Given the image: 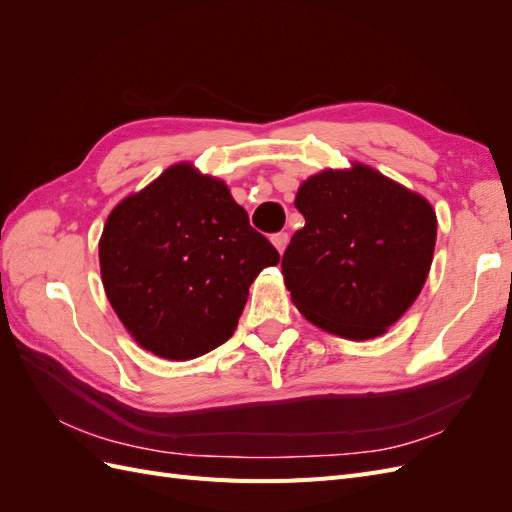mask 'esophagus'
Listing matches in <instances>:
<instances>
[{
    "label": "esophagus",
    "mask_w": 512,
    "mask_h": 512,
    "mask_svg": "<svg viewBox=\"0 0 512 512\" xmlns=\"http://www.w3.org/2000/svg\"><path fill=\"white\" fill-rule=\"evenodd\" d=\"M271 243L277 247V252L284 254L286 245H288V232H275V235L271 237Z\"/></svg>",
    "instance_id": "1"
}]
</instances>
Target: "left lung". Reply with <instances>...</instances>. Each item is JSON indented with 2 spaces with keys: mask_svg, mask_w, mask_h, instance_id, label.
Masks as SVG:
<instances>
[{
  "mask_svg": "<svg viewBox=\"0 0 512 512\" xmlns=\"http://www.w3.org/2000/svg\"><path fill=\"white\" fill-rule=\"evenodd\" d=\"M294 207L305 226L282 258L292 303L327 333L356 342L384 335L429 275L438 232L429 200L352 162L305 179Z\"/></svg>",
  "mask_w": 512,
  "mask_h": 512,
  "instance_id": "obj_1",
  "label": "left lung"
}]
</instances>
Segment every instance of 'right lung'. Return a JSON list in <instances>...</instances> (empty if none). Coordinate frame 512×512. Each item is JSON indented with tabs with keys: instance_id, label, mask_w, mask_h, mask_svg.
Returning a JSON list of instances; mask_svg holds the SVG:
<instances>
[{
	"instance_id": "add662e5",
	"label": "right lung",
	"mask_w": 512,
	"mask_h": 512,
	"mask_svg": "<svg viewBox=\"0 0 512 512\" xmlns=\"http://www.w3.org/2000/svg\"><path fill=\"white\" fill-rule=\"evenodd\" d=\"M98 250L117 318L138 346L168 361L222 346L258 273L280 262L228 185L190 162L123 198Z\"/></svg>"
}]
</instances>
